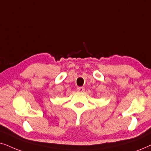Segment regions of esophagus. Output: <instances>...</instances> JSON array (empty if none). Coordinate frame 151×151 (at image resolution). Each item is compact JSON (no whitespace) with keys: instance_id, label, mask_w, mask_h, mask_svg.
Wrapping results in <instances>:
<instances>
[{"instance_id":"esophagus-1","label":"esophagus","mask_w":151,"mask_h":151,"mask_svg":"<svg viewBox=\"0 0 151 151\" xmlns=\"http://www.w3.org/2000/svg\"><path fill=\"white\" fill-rule=\"evenodd\" d=\"M77 90L78 92H84L85 88H84L83 87H77Z\"/></svg>"}]
</instances>
